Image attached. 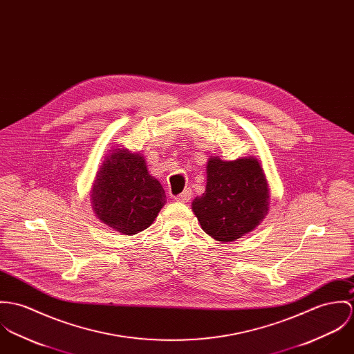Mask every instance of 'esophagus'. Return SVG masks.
<instances>
[{"label":"esophagus","instance_id":"34e87169","mask_svg":"<svg viewBox=\"0 0 354 354\" xmlns=\"http://www.w3.org/2000/svg\"><path fill=\"white\" fill-rule=\"evenodd\" d=\"M192 190L190 189H186L182 194H179V196H175V199L178 201V202H189L190 199H192Z\"/></svg>","mask_w":354,"mask_h":354}]
</instances>
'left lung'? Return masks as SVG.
Returning a JSON list of instances; mask_svg holds the SVG:
<instances>
[{"mask_svg": "<svg viewBox=\"0 0 354 354\" xmlns=\"http://www.w3.org/2000/svg\"><path fill=\"white\" fill-rule=\"evenodd\" d=\"M206 190L193 201L202 230L218 241H234L251 232L269 210V190L257 158H210Z\"/></svg>", "mask_w": 354, "mask_h": 354, "instance_id": "1", "label": "left lung"}]
</instances>
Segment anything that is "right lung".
<instances>
[{
	"instance_id": "obj_1",
	"label": "right lung",
	"mask_w": 354,
	"mask_h": 354,
	"mask_svg": "<svg viewBox=\"0 0 354 354\" xmlns=\"http://www.w3.org/2000/svg\"><path fill=\"white\" fill-rule=\"evenodd\" d=\"M91 196L96 216L123 235L147 230L167 202L161 185L148 174L144 158L124 149L103 161Z\"/></svg>"
}]
</instances>
